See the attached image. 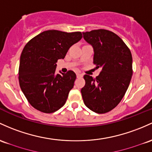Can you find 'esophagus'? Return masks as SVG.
I'll return each instance as SVG.
<instances>
[{
	"mask_svg": "<svg viewBox=\"0 0 152 152\" xmlns=\"http://www.w3.org/2000/svg\"><path fill=\"white\" fill-rule=\"evenodd\" d=\"M76 76H77L78 78H80V77H82L83 76V74L82 73H76Z\"/></svg>",
	"mask_w": 152,
	"mask_h": 152,
	"instance_id": "obj_1",
	"label": "esophagus"
}]
</instances>
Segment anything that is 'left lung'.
<instances>
[{
    "instance_id": "obj_1",
    "label": "left lung",
    "mask_w": 152,
    "mask_h": 152,
    "mask_svg": "<svg viewBox=\"0 0 152 152\" xmlns=\"http://www.w3.org/2000/svg\"><path fill=\"white\" fill-rule=\"evenodd\" d=\"M86 42L94 49L93 63L102 71L95 79L84 75L81 90L85 105L96 113L112 110L124 96L133 74L132 55L116 34L106 29L83 32Z\"/></svg>"
}]
</instances>
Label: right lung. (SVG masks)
Instances as JSON below:
<instances>
[{
	"mask_svg": "<svg viewBox=\"0 0 152 152\" xmlns=\"http://www.w3.org/2000/svg\"><path fill=\"white\" fill-rule=\"evenodd\" d=\"M81 38L80 31L48 30L25 45L20 58L19 85L29 104L37 110L52 113L65 104L76 76L73 71L56 74V63Z\"/></svg>",
	"mask_w": 152,
	"mask_h": 152,
	"instance_id": "1",
	"label": "right lung"
}]
</instances>
